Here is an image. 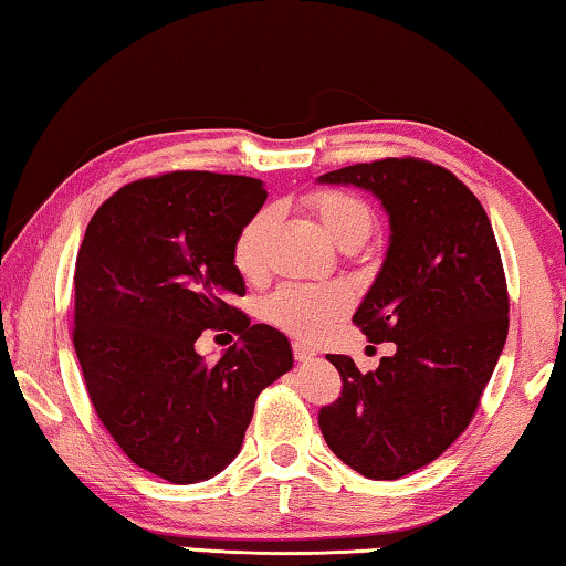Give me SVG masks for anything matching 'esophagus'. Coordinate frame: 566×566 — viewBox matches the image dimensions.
<instances>
[{
    "label": "esophagus",
    "instance_id": "obj_1",
    "mask_svg": "<svg viewBox=\"0 0 566 566\" xmlns=\"http://www.w3.org/2000/svg\"><path fill=\"white\" fill-rule=\"evenodd\" d=\"M291 349H293V359H296V363H306V359H311V357L316 355V352L311 349L308 344H303V342H293Z\"/></svg>",
    "mask_w": 566,
    "mask_h": 566
}]
</instances>
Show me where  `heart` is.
Here are the masks:
<instances>
[{
	"label": "heart",
	"instance_id": "1",
	"mask_svg": "<svg viewBox=\"0 0 566 566\" xmlns=\"http://www.w3.org/2000/svg\"><path fill=\"white\" fill-rule=\"evenodd\" d=\"M318 222L334 242L365 240L373 229V211L363 199L344 191H314L308 196ZM273 211L260 209L240 227L232 242V265L248 281L263 275L265 244ZM349 298L339 285L285 283L263 301V318L296 337H318L347 311Z\"/></svg>",
	"mask_w": 566,
	"mask_h": 566
}]
</instances>
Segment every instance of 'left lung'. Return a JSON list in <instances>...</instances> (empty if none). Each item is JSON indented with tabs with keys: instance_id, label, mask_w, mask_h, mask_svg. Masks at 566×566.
Masks as SVG:
<instances>
[{
	"instance_id": "obj_1",
	"label": "left lung",
	"mask_w": 566,
	"mask_h": 566,
	"mask_svg": "<svg viewBox=\"0 0 566 566\" xmlns=\"http://www.w3.org/2000/svg\"><path fill=\"white\" fill-rule=\"evenodd\" d=\"M367 188L390 214V248L355 322L396 355L359 373L344 355L342 392L318 429L344 464L398 480L454 444L478 413L507 337V283L493 227L452 170L421 158L357 163L318 178Z\"/></svg>"
}]
</instances>
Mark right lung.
Segmentation results:
<instances>
[{"mask_svg": "<svg viewBox=\"0 0 566 566\" xmlns=\"http://www.w3.org/2000/svg\"><path fill=\"white\" fill-rule=\"evenodd\" d=\"M260 178L170 170L112 193L76 258V347L96 416L129 460L188 485L240 452L260 390L291 370V344L232 306L234 234L265 203ZM203 328L241 337L217 364Z\"/></svg>", "mask_w": 566, "mask_h": 566, "instance_id": "add662e5", "label": "right lung"}]
</instances>
